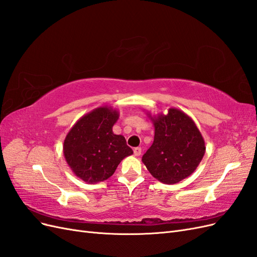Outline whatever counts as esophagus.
<instances>
[{
	"mask_svg": "<svg viewBox=\"0 0 257 257\" xmlns=\"http://www.w3.org/2000/svg\"><path fill=\"white\" fill-rule=\"evenodd\" d=\"M141 154H142V148H139V147L134 148V155H135V157H139Z\"/></svg>",
	"mask_w": 257,
	"mask_h": 257,
	"instance_id": "esophagus-1",
	"label": "esophagus"
}]
</instances>
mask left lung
<instances>
[{
  "instance_id": "obj_1",
  "label": "left lung",
  "mask_w": 257,
  "mask_h": 257,
  "mask_svg": "<svg viewBox=\"0 0 257 257\" xmlns=\"http://www.w3.org/2000/svg\"><path fill=\"white\" fill-rule=\"evenodd\" d=\"M148 116L154 126V141L142 161L159 181L180 182L195 172L203 160L204 138L191 116L177 108H169L166 114Z\"/></svg>"
}]
</instances>
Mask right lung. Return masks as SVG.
I'll return each mask as SVG.
<instances>
[{"instance_id":"add662e5","label":"right lung","mask_w":257,"mask_h":257,"mask_svg":"<svg viewBox=\"0 0 257 257\" xmlns=\"http://www.w3.org/2000/svg\"><path fill=\"white\" fill-rule=\"evenodd\" d=\"M119 111L102 106L82 115L68 132L63 144L64 158L73 173L87 183L107 180L120 162L133 154L122 135L112 126Z\"/></svg>"}]
</instances>
